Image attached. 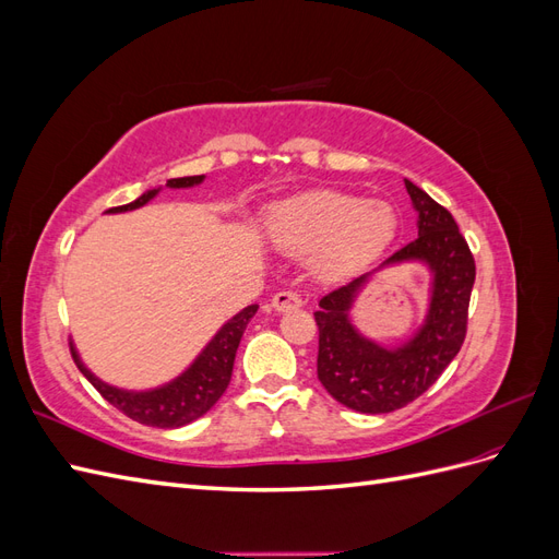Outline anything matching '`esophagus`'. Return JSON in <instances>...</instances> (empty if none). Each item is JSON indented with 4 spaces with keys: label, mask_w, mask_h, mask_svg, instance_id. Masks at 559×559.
<instances>
[{
    "label": "esophagus",
    "mask_w": 559,
    "mask_h": 559,
    "mask_svg": "<svg viewBox=\"0 0 559 559\" xmlns=\"http://www.w3.org/2000/svg\"><path fill=\"white\" fill-rule=\"evenodd\" d=\"M302 306V298L296 292H280L273 296V308L277 312H289V310H298Z\"/></svg>",
    "instance_id": "esophagus-1"
}]
</instances>
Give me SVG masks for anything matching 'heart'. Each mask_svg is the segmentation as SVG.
Returning a JSON list of instances; mask_svg holds the SVG:
<instances>
[{
    "label": "heart",
    "instance_id": "heart-1",
    "mask_svg": "<svg viewBox=\"0 0 559 559\" xmlns=\"http://www.w3.org/2000/svg\"><path fill=\"white\" fill-rule=\"evenodd\" d=\"M265 228L282 253L310 259L317 280L345 282L392 247L396 214L382 200L314 191L275 205Z\"/></svg>",
    "mask_w": 559,
    "mask_h": 559
}]
</instances>
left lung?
<instances>
[{"label":"left lung","mask_w":559,"mask_h":559,"mask_svg":"<svg viewBox=\"0 0 559 559\" xmlns=\"http://www.w3.org/2000/svg\"><path fill=\"white\" fill-rule=\"evenodd\" d=\"M405 191L417 212V240L392 253L378 269L408 260L430 267L432 296L426 324L399 348H384L361 336L350 324L348 310L374 273L326 294L314 312L319 382L337 403L368 415L403 408L441 378L462 349L476 282V261L452 214L408 179Z\"/></svg>","instance_id":"obj_1"}]
</instances>
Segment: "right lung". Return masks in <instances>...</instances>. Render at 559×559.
I'll use <instances>...</instances> for the list:
<instances>
[{"label": "right lung", "mask_w": 559, "mask_h": 559, "mask_svg": "<svg viewBox=\"0 0 559 559\" xmlns=\"http://www.w3.org/2000/svg\"><path fill=\"white\" fill-rule=\"evenodd\" d=\"M202 175L198 177H179V179H167V189H191V186L202 183ZM160 189H151L142 193L138 200L128 202L121 207L107 210L109 214L118 212H132L138 207H144L151 198H156ZM259 306H247L226 324L216 331V335L205 345L195 361L183 370V373L175 380H170L163 386L146 389V392H130V389H118L93 376L81 361L74 343H70L72 359L99 394H103L114 408L128 415L130 419L140 421L146 427H158V429H177L189 425V421L205 415L212 405L224 396L226 386L233 376V364H235V352L242 341V333L251 317L257 314Z\"/></svg>", "instance_id": "add662e5"}]
</instances>
